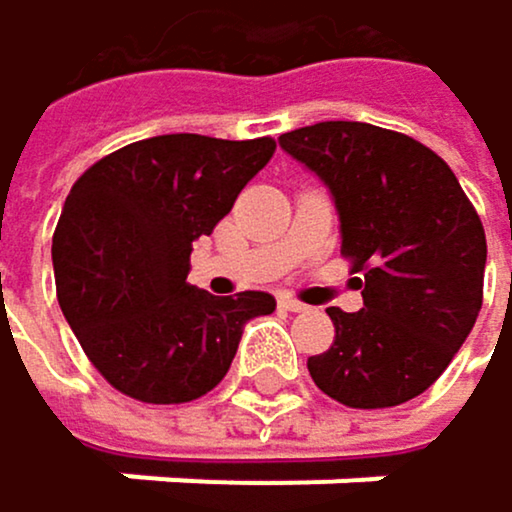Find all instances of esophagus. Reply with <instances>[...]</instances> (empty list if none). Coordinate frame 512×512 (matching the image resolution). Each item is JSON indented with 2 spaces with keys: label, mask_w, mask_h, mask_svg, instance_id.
<instances>
[{
  "label": "esophagus",
  "mask_w": 512,
  "mask_h": 512,
  "mask_svg": "<svg viewBox=\"0 0 512 512\" xmlns=\"http://www.w3.org/2000/svg\"><path fill=\"white\" fill-rule=\"evenodd\" d=\"M280 308H284V311H293V314H296V311H305L308 305H302V302H299V299H293V296H280Z\"/></svg>",
  "instance_id": "obj_1"
}]
</instances>
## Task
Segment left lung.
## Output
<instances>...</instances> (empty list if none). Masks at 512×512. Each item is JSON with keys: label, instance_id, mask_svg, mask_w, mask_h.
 Segmentation results:
<instances>
[{"label": "left lung", "instance_id": "8db88e82", "mask_svg": "<svg viewBox=\"0 0 512 512\" xmlns=\"http://www.w3.org/2000/svg\"><path fill=\"white\" fill-rule=\"evenodd\" d=\"M280 149L329 189L342 253L363 271V308H329L336 342L308 357L314 385L351 409L424 394L482 308L485 232L449 164L418 140L363 121L280 134Z\"/></svg>", "mask_w": 512, "mask_h": 512}]
</instances>
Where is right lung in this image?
I'll return each instance as SVG.
<instances>
[{
    "mask_svg": "<svg viewBox=\"0 0 512 512\" xmlns=\"http://www.w3.org/2000/svg\"><path fill=\"white\" fill-rule=\"evenodd\" d=\"M271 155V137L164 134L100 158L66 195L51 244L57 299L115 391L143 403L204 397L244 326L274 311L271 293L210 296L186 284L192 244Z\"/></svg>",
    "mask_w": 512,
    "mask_h": 512,
    "instance_id": "add662e5",
    "label": "right lung"
}]
</instances>
